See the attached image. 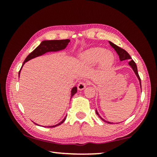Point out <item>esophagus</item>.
<instances>
[{"instance_id":"esophagus-1","label":"esophagus","mask_w":157,"mask_h":157,"mask_svg":"<svg viewBox=\"0 0 157 157\" xmlns=\"http://www.w3.org/2000/svg\"><path fill=\"white\" fill-rule=\"evenodd\" d=\"M86 85L87 83L86 82H80L78 84V89L80 90V91H82V90H83L85 89L86 87Z\"/></svg>"}]
</instances>
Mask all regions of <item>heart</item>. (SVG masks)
<instances>
[{"instance_id":"b5f03b06","label":"heart","mask_w":157,"mask_h":157,"mask_svg":"<svg viewBox=\"0 0 157 157\" xmlns=\"http://www.w3.org/2000/svg\"><path fill=\"white\" fill-rule=\"evenodd\" d=\"M77 61L83 66L95 65L98 62L100 67L108 68L114 61L112 52L102 48H91L78 54Z\"/></svg>"}]
</instances>
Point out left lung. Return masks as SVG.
I'll return each mask as SVG.
<instances>
[{
    "mask_svg": "<svg viewBox=\"0 0 157 157\" xmlns=\"http://www.w3.org/2000/svg\"><path fill=\"white\" fill-rule=\"evenodd\" d=\"M109 44L111 45V47L114 49V50L116 51V52L117 53L118 56H119V59L120 61H124V60H130V61H128V65L130 66V67L132 68V70L134 71V72L135 73V74H136V76L137 78H138L139 79V84H140V88H141V79H140V77H139V74H138V71H137V66H136V64L135 63V62L133 61V60L132 59V57L130 56V55L128 54V53L126 52V51L125 50H124L123 48H120V47H119L118 46H117V45L113 44L112 42L111 41H109ZM96 114H97L98 116V117L100 118L101 119L103 120L104 122H106V123H108V124H114L113 123V122H110V121H106V120H104L103 118H101V117L98 114V112L97 111V110H96ZM118 124V123H117Z\"/></svg>",
    "mask_w": 157,
    "mask_h": 157,
    "instance_id": "8db88e82",
    "label": "left lung"
}]
</instances>
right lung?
<instances>
[{
    "instance_id": "add662e5",
    "label": "right lung",
    "mask_w": 157,
    "mask_h": 157,
    "mask_svg": "<svg viewBox=\"0 0 157 157\" xmlns=\"http://www.w3.org/2000/svg\"><path fill=\"white\" fill-rule=\"evenodd\" d=\"M70 42L69 39H63V40H43V41L40 43L39 46H38L37 48L34 49V50L32 51V52L30 53V54L28 56L26 57V59H25L24 62H23L22 66H21V68L20 70V71L18 73V76H20V74H21V71L22 69V67L23 65L25 63V62L30 61L32 59H34V58H36L38 56H42L45 54V53H48V52H58V51L64 50L67 46V45L68 44V43ZM77 92V87L74 86V88H72L71 91V98H72V96L74 95ZM66 117H64V119L62 120L61 122H59V124H56V125H53V126H48L47 127H55V126H59L63 123V122L65 121ZM34 124H36V125L39 126L38 124L33 122Z\"/></svg>"
}]
</instances>
